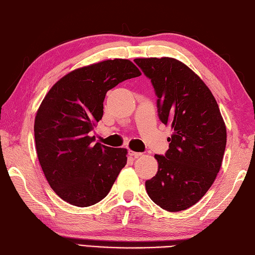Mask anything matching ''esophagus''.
<instances>
[{
  "instance_id": "1",
  "label": "esophagus",
  "mask_w": 255,
  "mask_h": 255,
  "mask_svg": "<svg viewBox=\"0 0 255 255\" xmlns=\"http://www.w3.org/2000/svg\"><path fill=\"white\" fill-rule=\"evenodd\" d=\"M141 152H136V151H132V150H129V156H131L133 158H138L141 156Z\"/></svg>"
}]
</instances>
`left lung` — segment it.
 <instances>
[{
  "label": "left lung",
  "mask_w": 255,
  "mask_h": 255,
  "mask_svg": "<svg viewBox=\"0 0 255 255\" xmlns=\"http://www.w3.org/2000/svg\"><path fill=\"white\" fill-rule=\"evenodd\" d=\"M134 63L152 84L159 119L173 130L164 156L154 154L158 172L146 181L147 193L169 212L186 210L206 194L220 170L226 125L210 89L187 65L171 57Z\"/></svg>",
  "instance_id": "left-lung-1"
}]
</instances>
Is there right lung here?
Segmentation results:
<instances>
[{"instance_id": "1", "label": "right lung", "mask_w": 255, "mask_h": 255, "mask_svg": "<svg viewBox=\"0 0 255 255\" xmlns=\"http://www.w3.org/2000/svg\"><path fill=\"white\" fill-rule=\"evenodd\" d=\"M141 73L128 59H108L65 75L36 113L35 144L49 186L64 201L89 207L111 191L127 163V149L96 142L91 131L104 114L109 89Z\"/></svg>"}]
</instances>
